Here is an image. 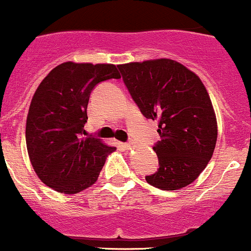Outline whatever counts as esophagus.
I'll return each instance as SVG.
<instances>
[{
    "mask_svg": "<svg viewBox=\"0 0 251 251\" xmlns=\"http://www.w3.org/2000/svg\"><path fill=\"white\" fill-rule=\"evenodd\" d=\"M135 145H136V144H135V141H134V140H129L128 143H126L125 146H126V149H128V150H130V149H133L134 146H135Z\"/></svg>",
    "mask_w": 251,
    "mask_h": 251,
    "instance_id": "1",
    "label": "esophagus"
}]
</instances>
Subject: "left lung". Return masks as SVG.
Instances as JSON below:
<instances>
[{"instance_id":"1","label":"left lung","mask_w":251,"mask_h":251,"mask_svg":"<svg viewBox=\"0 0 251 251\" xmlns=\"http://www.w3.org/2000/svg\"><path fill=\"white\" fill-rule=\"evenodd\" d=\"M129 94L140 112L158 121L161 140L153 146L157 172L149 184L178 190L194 182L212 157L217 122L210 96L199 76L173 59L120 64Z\"/></svg>"}]
</instances>
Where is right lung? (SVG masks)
<instances>
[{
	"label": "right lung",
	"mask_w": 251,
	"mask_h": 251,
	"mask_svg": "<svg viewBox=\"0 0 251 251\" xmlns=\"http://www.w3.org/2000/svg\"><path fill=\"white\" fill-rule=\"evenodd\" d=\"M115 64L64 62L36 89L26 117L29 158L42 183L63 194H76L98 180L106 157L116 150L86 136L89 98L101 81L120 79Z\"/></svg>",
	"instance_id": "right-lung-1"
}]
</instances>
